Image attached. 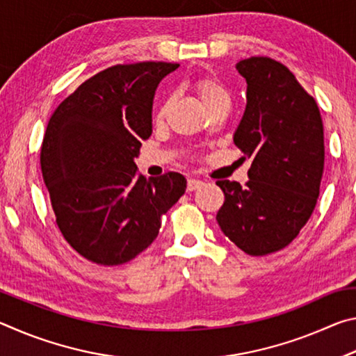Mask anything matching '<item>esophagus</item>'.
<instances>
[{
	"label": "esophagus",
	"mask_w": 356,
	"mask_h": 356,
	"mask_svg": "<svg viewBox=\"0 0 356 356\" xmlns=\"http://www.w3.org/2000/svg\"><path fill=\"white\" fill-rule=\"evenodd\" d=\"M202 184L204 182H202V180H200V179H188V184H186V190L195 191L197 188H201Z\"/></svg>",
	"instance_id": "obj_1"
}]
</instances>
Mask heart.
Returning <instances> with one entry per match:
<instances>
[{
  "mask_svg": "<svg viewBox=\"0 0 356 356\" xmlns=\"http://www.w3.org/2000/svg\"><path fill=\"white\" fill-rule=\"evenodd\" d=\"M195 89H196L197 95H200V99L204 104V106H209L210 104H213V102L220 100V99H227V94L225 91V88H222L221 84L212 76L197 78V80L195 81ZM168 106H170V100H166V102H163V104H161V106L159 108V111H156V119L161 120L165 118V114L168 111Z\"/></svg>",
  "mask_w": 356,
  "mask_h": 356,
  "instance_id": "heart-1",
  "label": "heart"
}]
</instances>
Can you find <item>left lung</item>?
Segmentation results:
<instances>
[{"instance_id": "1", "label": "left lung", "mask_w": 356, "mask_h": 356, "mask_svg": "<svg viewBox=\"0 0 356 356\" xmlns=\"http://www.w3.org/2000/svg\"><path fill=\"white\" fill-rule=\"evenodd\" d=\"M236 69L246 80V108L234 144L251 159L243 186L218 180L225 204L216 221L250 256L280 251L314 212L323 174V124L314 97L286 65L251 56Z\"/></svg>"}]
</instances>
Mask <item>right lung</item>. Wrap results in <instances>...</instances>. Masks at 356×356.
Returning <instances> with one entry per match:
<instances>
[{
	"label": "right lung",
	"instance_id": "add662e5",
	"mask_svg": "<svg viewBox=\"0 0 356 356\" xmlns=\"http://www.w3.org/2000/svg\"><path fill=\"white\" fill-rule=\"evenodd\" d=\"M179 67L118 64L76 88L48 120L40 168L59 231L88 261L120 265L159 236L186 188L179 172L144 179L135 165L152 135L155 89Z\"/></svg>",
	"mask_w": 356,
	"mask_h": 356
}]
</instances>
